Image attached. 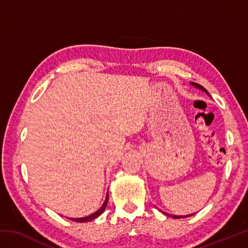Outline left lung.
Here are the masks:
<instances>
[{"label":"left lung","instance_id":"1","mask_svg":"<svg viewBox=\"0 0 248 248\" xmlns=\"http://www.w3.org/2000/svg\"><path fill=\"white\" fill-rule=\"evenodd\" d=\"M191 84H192V85H193L194 87H196L197 89H199V91H202V92H204L205 93L208 94V96H210V93H208L207 89H205L204 87H202V85H199V84H197V83H194V82H191ZM161 212H162L163 214L167 215V217H172V218H184V217H192V215H194V213H193V214H187V215H183V217H181V215H172V214L166 213V212H163V211H161Z\"/></svg>","mask_w":248,"mask_h":248}]
</instances>
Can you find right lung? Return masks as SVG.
<instances>
[{
	"mask_svg": "<svg viewBox=\"0 0 248 248\" xmlns=\"http://www.w3.org/2000/svg\"><path fill=\"white\" fill-rule=\"evenodd\" d=\"M108 193H107V196H105V200H104L103 204L101 205V207H100V209L97 210L96 212H93V214L88 215V217H78V218H73V217H68V218L71 219V220H75V222H78V223L91 222V220H93V219H94V218H97V217H99V215H101V214L104 212V210H105V208H107V205H108Z\"/></svg>",
	"mask_w": 248,
	"mask_h": 248,
	"instance_id": "right-lung-1",
	"label": "right lung"
}]
</instances>
